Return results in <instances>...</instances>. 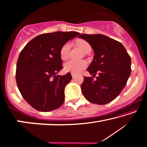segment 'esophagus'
<instances>
[{
	"label": "esophagus",
	"instance_id": "obj_1",
	"mask_svg": "<svg viewBox=\"0 0 147 147\" xmlns=\"http://www.w3.org/2000/svg\"><path fill=\"white\" fill-rule=\"evenodd\" d=\"M71 75H72V77H73V78H74L76 77V74H74L73 73H72Z\"/></svg>",
	"mask_w": 147,
	"mask_h": 147
}]
</instances>
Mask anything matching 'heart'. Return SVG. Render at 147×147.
<instances>
[{
  "instance_id": "heart-1",
  "label": "heart",
  "mask_w": 147,
  "mask_h": 147,
  "mask_svg": "<svg viewBox=\"0 0 147 147\" xmlns=\"http://www.w3.org/2000/svg\"><path fill=\"white\" fill-rule=\"evenodd\" d=\"M76 44L80 48L83 52H85L87 49H90L91 47L86 41L83 39H78L76 41ZM71 45L69 43H66L61 47L60 49V57L63 60H66L69 56V51ZM86 67V63L84 61L69 60L64 65V69L66 72L73 74H78L80 73L83 69Z\"/></svg>"
}]
</instances>
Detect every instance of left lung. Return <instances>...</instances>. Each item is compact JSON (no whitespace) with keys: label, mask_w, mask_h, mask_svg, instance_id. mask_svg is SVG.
<instances>
[{"label":"left lung","mask_w":147,"mask_h":147,"mask_svg":"<svg viewBox=\"0 0 147 147\" xmlns=\"http://www.w3.org/2000/svg\"><path fill=\"white\" fill-rule=\"evenodd\" d=\"M94 50V60L87 71L96 80L84 76L81 90L93 104H108L117 97L125 86L131 69V57L121 43L102 34H81Z\"/></svg>","instance_id":"1"}]
</instances>
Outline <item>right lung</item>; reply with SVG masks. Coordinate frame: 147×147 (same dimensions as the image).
<instances>
[{
	"instance_id": "right-lung-1",
	"label": "right lung",
	"mask_w": 147,
	"mask_h": 147,
	"mask_svg": "<svg viewBox=\"0 0 147 147\" xmlns=\"http://www.w3.org/2000/svg\"><path fill=\"white\" fill-rule=\"evenodd\" d=\"M80 34L56 32L39 35L28 43L16 64L17 86L22 97L36 110L48 112L62 106L65 88L72 79L63 69L60 49L68 41Z\"/></svg>"
}]
</instances>
